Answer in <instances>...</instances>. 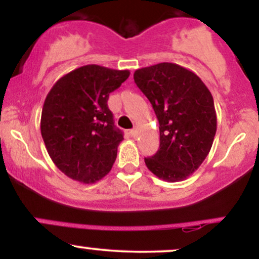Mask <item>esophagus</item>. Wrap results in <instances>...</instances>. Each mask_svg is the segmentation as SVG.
Masks as SVG:
<instances>
[{"label":"esophagus","instance_id":"obj_1","mask_svg":"<svg viewBox=\"0 0 259 259\" xmlns=\"http://www.w3.org/2000/svg\"><path fill=\"white\" fill-rule=\"evenodd\" d=\"M130 135H132L134 139L138 138V130H136V129H133L132 132H130Z\"/></svg>","mask_w":259,"mask_h":259}]
</instances>
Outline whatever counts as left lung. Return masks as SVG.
<instances>
[{
    "mask_svg": "<svg viewBox=\"0 0 259 259\" xmlns=\"http://www.w3.org/2000/svg\"><path fill=\"white\" fill-rule=\"evenodd\" d=\"M134 80L159 123V150L145 158L147 168L169 183L186 179L202 164L214 140L212 94L191 70L167 62L138 69Z\"/></svg>",
    "mask_w": 259,
    "mask_h": 259,
    "instance_id": "left-lung-1",
    "label": "left lung"
}]
</instances>
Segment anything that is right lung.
<instances>
[{"instance_id":"add662e5","label":"right lung","mask_w":259,"mask_h":259,"mask_svg":"<svg viewBox=\"0 0 259 259\" xmlns=\"http://www.w3.org/2000/svg\"><path fill=\"white\" fill-rule=\"evenodd\" d=\"M129 75V70L84 65L62 76L47 95L41 135L53 163L70 179L92 184L112 169L123 132L107 101Z\"/></svg>"}]
</instances>
